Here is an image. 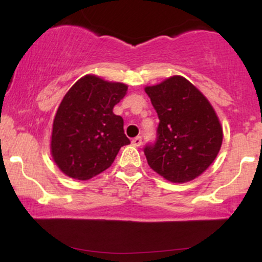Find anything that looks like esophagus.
Wrapping results in <instances>:
<instances>
[{
    "instance_id": "34e87169",
    "label": "esophagus",
    "mask_w": 262,
    "mask_h": 262,
    "mask_svg": "<svg viewBox=\"0 0 262 262\" xmlns=\"http://www.w3.org/2000/svg\"><path fill=\"white\" fill-rule=\"evenodd\" d=\"M141 143H143V140H141V137H135L133 140H132V144H133L134 146H140Z\"/></svg>"
}]
</instances>
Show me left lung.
Masks as SVG:
<instances>
[{"instance_id":"left-lung-1","label":"left lung","mask_w":262,"mask_h":262,"mask_svg":"<svg viewBox=\"0 0 262 262\" xmlns=\"http://www.w3.org/2000/svg\"><path fill=\"white\" fill-rule=\"evenodd\" d=\"M159 117L156 140L146 144L149 166L167 181L196 179L217 158L223 130L213 107L182 76L145 87Z\"/></svg>"}]
</instances>
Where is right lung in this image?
I'll return each mask as SVG.
<instances>
[{
    "label": "right lung",
    "instance_id": "1",
    "mask_svg": "<svg viewBox=\"0 0 262 262\" xmlns=\"http://www.w3.org/2000/svg\"><path fill=\"white\" fill-rule=\"evenodd\" d=\"M128 86L86 75L66 92L53 123L52 156L65 175L90 180L112 165L122 146L130 144L123 118L113 107Z\"/></svg>",
    "mask_w": 262,
    "mask_h": 262
}]
</instances>
